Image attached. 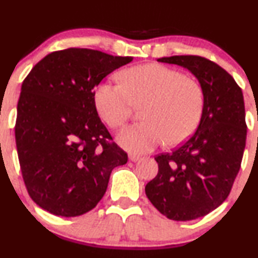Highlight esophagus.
<instances>
[{
    "label": "esophagus",
    "mask_w": 258,
    "mask_h": 258,
    "mask_svg": "<svg viewBox=\"0 0 258 258\" xmlns=\"http://www.w3.org/2000/svg\"><path fill=\"white\" fill-rule=\"evenodd\" d=\"M128 160L132 161V162H137V161L141 160V156H138V155H135V154H131V155H128Z\"/></svg>",
    "instance_id": "34e87169"
}]
</instances>
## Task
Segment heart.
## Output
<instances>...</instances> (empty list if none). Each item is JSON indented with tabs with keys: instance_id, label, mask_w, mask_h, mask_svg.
Returning a JSON list of instances; mask_svg holds the SVG:
<instances>
[{
	"instance_id": "1",
	"label": "heart",
	"mask_w": 258,
	"mask_h": 258,
	"mask_svg": "<svg viewBox=\"0 0 258 258\" xmlns=\"http://www.w3.org/2000/svg\"><path fill=\"white\" fill-rule=\"evenodd\" d=\"M122 85L102 83L94 94L95 107L108 126L117 128L144 105L141 123L126 127L117 143L130 153L143 154L161 143L178 145L200 123L204 107L202 86L185 74L162 64L149 63L120 73Z\"/></svg>"
}]
</instances>
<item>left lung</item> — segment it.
Returning <instances> with one entry per match:
<instances>
[{
  "label": "left lung",
  "mask_w": 258,
  "mask_h": 258,
  "mask_svg": "<svg viewBox=\"0 0 258 258\" xmlns=\"http://www.w3.org/2000/svg\"><path fill=\"white\" fill-rule=\"evenodd\" d=\"M157 61L188 70L203 90L196 132L174 151L155 157L159 173L145 186L161 214L190 221L221 206L240 169L246 141L243 92L231 74L208 58L180 55Z\"/></svg>",
  "instance_id": "obj_1"
}]
</instances>
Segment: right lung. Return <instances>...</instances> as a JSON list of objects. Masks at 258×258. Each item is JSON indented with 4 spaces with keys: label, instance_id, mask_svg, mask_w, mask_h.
I'll list each match as a JSON object with an SVG mask.
<instances>
[{
    "label": "right lung",
    "instance_id": "obj_1",
    "mask_svg": "<svg viewBox=\"0 0 258 258\" xmlns=\"http://www.w3.org/2000/svg\"><path fill=\"white\" fill-rule=\"evenodd\" d=\"M132 56L92 49L54 51L21 85L15 142L27 192L57 216L90 212L104 196L110 173L127 162L98 117L94 90Z\"/></svg>",
    "mask_w": 258,
    "mask_h": 258
}]
</instances>
